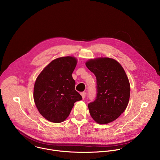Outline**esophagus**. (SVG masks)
Instances as JSON below:
<instances>
[{
	"label": "esophagus",
	"instance_id": "obj_1",
	"mask_svg": "<svg viewBox=\"0 0 160 160\" xmlns=\"http://www.w3.org/2000/svg\"><path fill=\"white\" fill-rule=\"evenodd\" d=\"M81 96H82V98H83V99H84V98H85V96H86V92H82V93H81Z\"/></svg>",
	"mask_w": 160,
	"mask_h": 160
}]
</instances>
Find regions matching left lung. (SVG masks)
Returning <instances> with one entry per match:
<instances>
[{
  "label": "left lung",
  "instance_id": "1",
  "mask_svg": "<svg viewBox=\"0 0 160 160\" xmlns=\"http://www.w3.org/2000/svg\"><path fill=\"white\" fill-rule=\"evenodd\" d=\"M85 65L97 80L96 99L88 104L90 116L99 124L115 121L126 109L130 99V85L124 69L109 58L90 59Z\"/></svg>",
  "mask_w": 160,
  "mask_h": 160
}]
</instances>
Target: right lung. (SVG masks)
<instances>
[{
	"instance_id": "1",
	"label": "right lung",
	"mask_w": 160,
	"mask_h": 160,
	"mask_svg": "<svg viewBox=\"0 0 160 160\" xmlns=\"http://www.w3.org/2000/svg\"><path fill=\"white\" fill-rule=\"evenodd\" d=\"M77 64L73 56L58 58L38 75L33 88V99L40 115L53 123L64 122L75 102L82 99L75 89L72 73Z\"/></svg>"
}]
</instances>
